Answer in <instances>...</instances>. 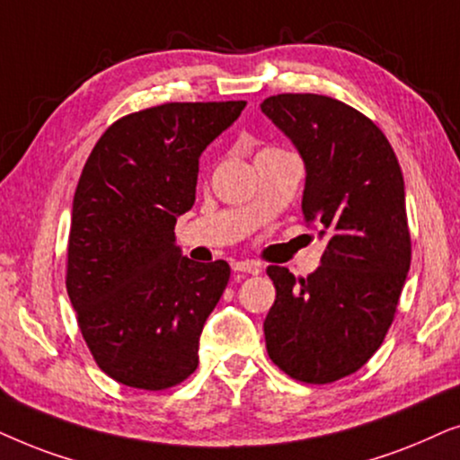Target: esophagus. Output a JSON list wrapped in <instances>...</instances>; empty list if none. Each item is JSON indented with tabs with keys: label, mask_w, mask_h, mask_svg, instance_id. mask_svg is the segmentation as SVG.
<instances>
[{
	"label": "esophagus",
	"mask_w": 460,
	"mask_h": 460,
	"mask_svg": "<svg viewBox=\"0 0 460 460\" xmlns=\"http://www.w3.org/2000/svg\"><path fill=\"white\" fill-rule=\"evenodd\" d=\"M234 271L259 275L262 271V267H261V262H254V261H237V262H234Z\"/></svg>",
	"instance_id": "34e87169"
}]
</instances>
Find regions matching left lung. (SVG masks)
Instances as JSON below:
<instances>
[{
  "label": "left lung",
  "mask_w": 460,
  "mask_h": 460,
  "mask_svg": "<svg viewBox=\"0 0 460 460\" xmlns=\"http://www.w3.org/2000/svg\"><path fill=\"white\" fill-rule=\"evenodd\" d=\"M261 109L301 153L305 220L326 240L309 278L267 269V353L296 381L334 383L368 362L394 322L412 254L402 168L375 121L336 98L278 94Z\"/></svg>",
  "instance_id": "obj_1"
}]
</instances>
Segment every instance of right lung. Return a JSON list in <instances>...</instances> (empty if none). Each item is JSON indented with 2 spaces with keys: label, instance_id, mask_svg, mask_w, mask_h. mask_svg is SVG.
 <instances>
[{
  "label": "right lung",
  "instance_id": "obj_1",
  "mask_svg": "<svg viewBox=\"0 0 460 460\" xmlns=\"http://www.w3.org/2000/svg\"><path fill=\"white\" fill-rule=\"evenodd\" d=\"M243 107L166 102L126 115L79 176L66 292L98 368L126 387L168 389L198 368L199 334L231 269L182 256L174 225L195 201L199 155Z\"/></svg>",
  "mask_w": 460,
  "mask_h": 460
}]
</instances>
